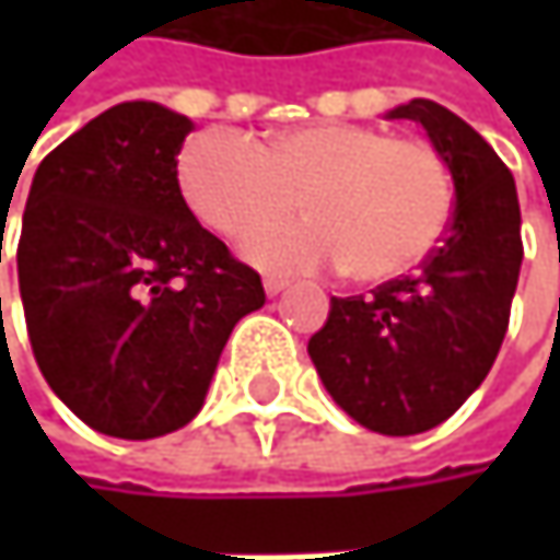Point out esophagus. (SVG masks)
<instances>
[{
  "instance_id": "1",
  "label": "esophagus",
  "mask_w": 560,
  "mask_h": 560,
  "mask_svg": "<svg viewBox=\"0 0 560 560\" xmlns=\"http://www.w3.org/2000/svg\"><path fill=\"white\" fill-rule=\"evenodd\" d=\"M288 284H291V281L284 279V276H266V291H269V294H281Z\"/></svg>"
}]
</instances>
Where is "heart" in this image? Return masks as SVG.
<instances>
[{
  "label": "heart",
  "mask_w": 560,
  "mask_h": 560,
  "mask_svg": "<svg viewBox=\"0 0 560 560\" xmlns=\"http://www.w3.org/2000/svg\"><path fill=\"white\" fill-rule=\"evenodd\" d=\"M177 180L187 207L230 240L283 219L301 192L312 217L258 232L246 253L269 269L347 266L357 281L421 262L454 207L451 168L431 142L360 122L291 126L266 145L207 129L180 149Z\"/></svg>",
  "instance_id": "heart-1"
}]
</instances>
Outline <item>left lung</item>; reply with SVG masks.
I'll return each mask as SVG.
<instances>
[{
  "label": "left lung",
  "mask_w": 560,
  "mask_h": 560,
  "mask_svg": "<svg viewBox=\"0 0 560 560\" xmlns=\"http://www.w3.org/2000/svg\"><path fill=\"white\" fill-rule=\"evenodd\" d=\"M415 119L454 177V213L418 272L373 294L330 298L307 353L334 401L363 428L405 438L447 421L503 347L522 266L512 171L460 116L431 100L395 106Z\"/></svg>",
  "instance_id": "obj_1"
}]
</instances>
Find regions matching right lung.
I'll list each match as a JSON object with an SVG mask.
<instances>
[{
    "label": "right lung",
    "instance_id": "1",
    "mask_svg": "<svg viewBox=\"0 0 560 560\" xmlns=\"http://www.w3.org/2000/svg\"><path fill=\"white\" fill-rule=\"evenodd\" d=\"M190 129L159 103H119L45 155L28 190L15 253L28 340L57 398L109 438L184 428L236 320L266 304L259 272L180 197Z\"/></svg>",
    "mask_w": 560,
    "mask_h": 560
}]
</instances>
